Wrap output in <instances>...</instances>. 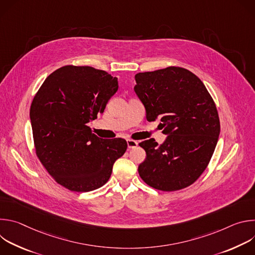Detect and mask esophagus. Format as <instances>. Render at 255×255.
<instances>
[{"mask_svg": "<svg viewBox=\"0 0 255 255\" xmlns=\"http://www.w3.org/2000/svg\"><path fill=\"white\" fill-rule=\"evenodd\" d=\"M127 145H128V148L131 149V148H134V147L137 146L138 142L135 141V140H132V139H128L127 140Z\"/></svg>", "mask_w": 255, "mask_h": 255, "instance_id": "1", "label": "esophagus"}]
</instances>
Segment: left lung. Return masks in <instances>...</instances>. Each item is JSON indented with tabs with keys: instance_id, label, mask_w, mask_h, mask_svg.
I'll use <instances>...</instances> for the list:
<instances>
[{
	"instance_id": "left-lung-1",
	"label": "left lung",
	"mask_w": 255,
	"mask_h": 255,
	"mask_svg": "<svg viewBox=\"0 0 255 255\" xmlns=\"http://www.w3.org/2000/svg\"><path fill=\"white\" fill-rule=\"evenodd\" d=\"M134 91L148 122L160 118L167 135L158 143H139L146 158L139 164L140 177L148 186L172 192L191 186L206 169L220 134L216 105L203 82L192 71L169 66L135 75Z\"/></svg>"
}]
</instances>
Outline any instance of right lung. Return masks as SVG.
<instances>
[{"mask_svg": "<svg viewBox=\"0 0 255 255\" xmlns=\"http://www.w3.org/2000/svg\"><path fill=\"white\" fill-rule=\"evenodd\" d=\"M118 91V79L91 66H62L49 75L30 108L36 154L59 185L74 192L104 186L127 142L103 139L88 126Z\"/></svg>", "mask_w": 255, "mask_h": 255, "instance_id": "1", "label": "right lung"}]
</instances>
